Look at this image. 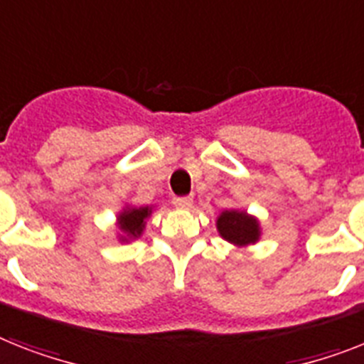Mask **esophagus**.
Returning a JSON list of instances; mask_svg holds the SVG:
<instances>
[{"instance_id": "obj_1", "label": "esophagus", "mask_w": 364, "mask_h": 364, "mask_svg": "<svg viewBox=\"0 0 364 364\" xmlns=\"http://www.w3.org/2000/svg\"><path fill=\"white\" fill-rule=\"evenodd\" d=\"M191 203H193L191 197H175L173 199V204H175L176 208H188V206H191Z\"/></svg>"}]
</instances>
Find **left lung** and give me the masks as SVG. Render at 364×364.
Instances as JSON below:
<instances>
[{
	"mask_svg": "<svg viewBox=\"0 0 364 364\" xmlns=\"http://www.w3.org/2000/svg\"><path fill=\"white\" fill-rule=\"evenodd\" d=\"M218 232L236 247H247L260 240V223L243 210H225L218 218Z\"/></svg>",
	"mask_w": 364,
	"mask_h": 364,
	"instance_id": "8db88e82",
	"label": "left lung"
}]
</instances>
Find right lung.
<instances>
[{
  "mask_svg": "<svg viewBox=\"0 0 364 364\" xmlns=\"http://www.w3.org/2000/svg\"><path fill=\"white\" fill-rule=\"evenodd\" d=\"M152 214V206H126L122 212L117 215V227L121 230L119 240L121 242H130V240L139 238L143 230H145V223L149 215Z\"/></svg>",
  "mask_w": 364,
  "mask_h": 364,
  "instance_id": "right-lung-1",
  "label": "right lung"
}]
</instances>
